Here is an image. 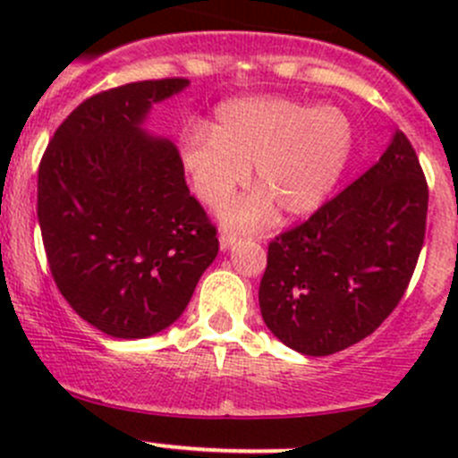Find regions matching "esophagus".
I'll return each mask as SVG.
<instances>
[{"label":"esophagus","instance_id":"esophagus-1","mask_svg":"<svg viewBox=\"0 0 458 458\" xmlns=\"http://www.w3.org/2000/svg\"><path fill=\"white\" fill-rule=\"evenodd\" d=\"M239 234L237 233H221V237H219V246H221V250H228V248H233L234 243L239 242Z\"/></svg>","mask_w":458,"mask_h":458}]
</instances>
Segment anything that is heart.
Here are the masks:
<instances>
[{"label": "heart", "instance_id": "b5f03b06", "mask_svg": "<svg viewBox=\"0 0 458 458\" xmlns=\"http://www.w3.org/2000/svg\"><path fill=\"white\" fill-rule=\"evenodd\" d=\"M354 150L348 114L279 95L242 97L215 110L210 128L191 123L182 132V161L199 199L216 208L250 177L259 191L224 210V221L257 228L275 216L308 215L330 197Z\"/></svg>", "mask_w": 458, "mask_h": 458}]
</instances>
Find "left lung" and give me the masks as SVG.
Returning a JSON list of instances; mask_svg holds the SVG:
<instances>
[{
  "mask_svg": "<svg viewBox=\"0 0 458 458\" xmlns=\"http://www.w3.org/2000/svg\"><path fill=\"white\" fill-rule=\"evenodd\" d=\"M426 219V174L399 131L368 173L267 243L259 308L272 335L308 357L372 335L408 290Z\"/></svg>",
  "mask_w": 458,
  "mask_h": 458,
  "instance_id": "8db88e82",
  "label": "left lung"
}]
</instances>
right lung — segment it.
I'll list each match as a JSON object with an SVG mask.
<instances>
[{
    "label": "right lung",
    "instance_id": "obj_1",
    "mask_svg": "<svg viewBox=\"0 0 458 458\" xmlns=\"http://www.w3.org/2000/svg\"><path fill=\"white\" fill-rule=\"evenodd\" d=\"M183 77L132 81L81 101L55 131L37 173V219L68 306L117 339L177 321L219 252L183 161L141 122Z\"/></svg>",
    "mask_w": 458,
    "mask_h": 458
}]
</instances>
